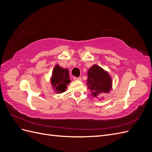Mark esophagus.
Instances as JSON below:
<instances>
[{"label":"esophagus","mask_w":152,"mask_h":152,"mask_svg":"<svg viewBox=\"0 0 152 152\" xmlns=\"http://www.w3.org/2000/svg\"><path fill=\"white\" fill-rule=\"evenodd\" d=\"M73 79L75 80H82V78L81 77H73Z\"/></svg>","instance_id":"1"}]
</instances>
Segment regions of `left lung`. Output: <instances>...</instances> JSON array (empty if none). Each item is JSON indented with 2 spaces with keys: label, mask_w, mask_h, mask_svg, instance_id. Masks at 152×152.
Listing matches in <instances>:
<instances>
[{
  "label": "left lung",
  "mask_w": 152,
  "mask_h": 152,
  "mask_svg": "<svg viewBox=\"0 0 152 152\" xmlns=\"http://www.w3.org/2000/svg\"><path fill=\"white\" fill-rule=\"evenodd\" d=\"M87 85L92 96L96 97L100 94L108 93L112 89V81L108 72L98 65H93L88 71Z\"/></svg>",
  "instance_id": "8db88e82"
}]
</instances>
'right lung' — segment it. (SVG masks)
<instances>
[{"instance_id":"right-lung-1","label":"right lung","mask_w":152,"mask_h":152,"mask_svg":"<svg viewBox=\"0 0 152 152\" xmlns=\"http://www.w3.org/2000/svg\"><path fill=\"white\" fill-rule=\"evenodd\" d=\"M68 69H63L59 65H56L53 69L51 77V84L57 93L65 92L67 84L70 82L68 74Z\"/></svg>"}]
</instances>
